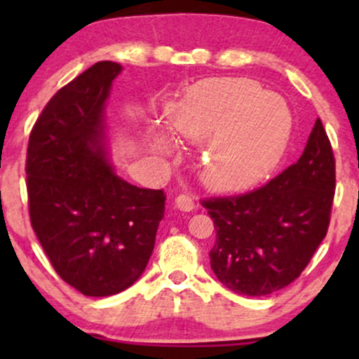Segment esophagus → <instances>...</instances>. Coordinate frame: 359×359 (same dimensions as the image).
<instances>
[{
    "mask_svg": "<svg viewBox=\"0 0 359 359\" xmlns=\"http://www.w3.org/2000/svg\"><path fill=\"white\" fill-rule=\"evenodd\" d=\"M174 204H175L177 209H180V211H184V212H189V211H192V209H194L192 197L185 196V194H180V196H177Z\"/></svg>",
    "mask_w": 359,
    "mask_h": 359,
    "instance_id": "esophagus-1",
    "label": "esophagus"
}]
</instances>
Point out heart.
<instances>
[{"instance_id":"1","label":"heart","mask_w":359,"mask_h":359,"mask_svg":"<svg viewBox=\"0 0 359 359\" xmlns=\"http://www.w3.org/2000/svg\"><path fill=\"white\" fill-rule=\"evenodd\" d=\"M168 130L201 142L197 175L214 191H236L258 182L278 163L290 138V111L273 94H259L246 79L205 81L189 89L167 113ZM175 148L163 126L151 123L148 151Z\"/></svg>"}]
</instances>
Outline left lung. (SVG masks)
I'll use <instances>...</instances> for the list:
<instances>
[{
    "instance_id": "1",
    "label": "left lung",
    "mask_w": 359,
    "mask_h": 359,
    "mask_svg": "<svg viewBox=\"0 0 359 359\" xmlns=\"http://www.w3.org/2000/svg\"><path fill=\"white\" fill-rule=\"evenodd\" d=\"M334 155L317 119L294 165L257 191L204 201L216 228L209 251L217 280L262 297L302 273L327 233L334 199Z\"/></svg>"
}]
</instances>
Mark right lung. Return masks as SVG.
Segmentation results:
<instances>
[{
	"mask_svg": "<svg viewBox=\"0 0 359 359\" xmlns=\"http://www.w3.org/2000/svg\"><path fill=\"white\" fill-rule=\"evenodd\" d=\"M123 67L102 60L47 102L28 140L30 219L62 280L88 297L133 285L165 211L163 191L140 189L111 162L106 101Z\"/></svg>",
	"mask_w": 359,
	"mask_h": 359,
	"instance_id": "1",
	"label": "right lung"
}]
</instances>
